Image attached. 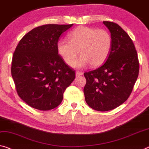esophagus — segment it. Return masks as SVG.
I'll return each instance as SVG.
<instances>
[{"label":"esophagus","instance_id":"34e87169","mask_svg":"<svg viewBox=\"0 0 149 149\" xmlns=\"http://www.w3.org/2000/svg\"><path fill=\"white\" fill-rule=\"evenodd\" d=\"M83 75V73H82L81 72L77 71V72H75V75H76V76H79V75Z\"/></svg>","mask_w":149,"mask_h":149}]
</instances>
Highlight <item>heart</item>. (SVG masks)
Returning <instances> with one entry per match:
<instances>
[{
  "label": "heart",
  "instance_id": "b5f03b06",
  "mask_svg": "<svg viewBox=\"0 0 149 149\" xmlns=\"http://www.w3.org/2000/svg\"><path fill=\"white\" fill-rule=\"evenodd\" d=\"M68 38V40L60 39L58 41V53L68 64L72 63V67L77 69L89 64L93 67L101 65L111 49V36L104 29L97 30L81 26L69 33ZM79 49L81 56L74 61Z\"/></svg>",
  "mask_w": 149,
  "mask_h": 149
}]
</instances>
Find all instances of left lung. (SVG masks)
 <instances>
[{
    "label": "left lung",
    "instance_id": "8db88e82",
    "mask_svg": "<svg viewBox=\"0 0 149 149\" xmlns=\"http://www.w3.org/2000/svg\"><path fill=\"white\" fill-rule=\"evenodd\" d=\"M112 38L111 52L104 64L85 72L84 93L89 107L107 111L123 104L137 79L139 62L133 41L116 23L104 21Z\"/></svg>",
    "mask_w": 149,
    "mask_h": 149
}]
</instances>
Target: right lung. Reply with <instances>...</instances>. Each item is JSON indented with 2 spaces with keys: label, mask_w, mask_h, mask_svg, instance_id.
<instances>
[{
  "label": "right lung",
  "mask_w": 149,
  "mask_h": 149,
  "mask_svg": "<svg viewBox=\"0 0 149 149\" xmlns=\"http://www.w3.org/2000/svg\"><path fill=\"white\" fill-rule=\"evenodd\" d=\"M72 24H46L36 27L20 40L13 54L11 74L16 91L28 105L48 111L63 100L75 72L59 55L58 41Z\"/></svg>",
  "instance_id": "right-lung-1"
}]
</instances>
